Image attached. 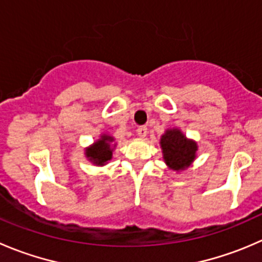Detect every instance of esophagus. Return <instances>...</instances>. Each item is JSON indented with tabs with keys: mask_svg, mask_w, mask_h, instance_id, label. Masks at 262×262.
I'll list each match as a JSON object with an SVG mask.
<instances>
[{
	"mask_svg": "<svg viewBox=\"0 0 262 262\" xmlns=\"http://www.w3.org/2000/svg\"><path fill=\"white\" fill-rule=\"evenodd\" d=\"M147 133H148V132H147V126L146 125H141V126H138V128H137V134H138L139 137H142V138H143V137H146Z\"/></svg>",
	"mask_w": 262,
	"mask_h": 262,
	"instance_id": "obj_1",
	"label": "esophagus"
}]
</instances>
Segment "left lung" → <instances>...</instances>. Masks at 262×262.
Listing matches in <instances>:
<instances>
[{
  "label": "left lung",
  "instance_id": "8db88e82",
  "mask_svg": "<svg viewBox=\"0 0 262 262\" xmlns=\"http://www.w3.org/2000/svg\"><path fill=\"white\" fill-rule=\"evenodd\" d=\"M161 148L166 165L172 170H183L194 160L197 144L178 129H170L161 137Z\"/></svg>",
  "mask_w": 262,
  "mask_h": 262
}]
</instances>
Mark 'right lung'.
<instances>
[{
    "label": "right lung",
    "mask_w": 262,
    "mask_h": 262,
    "mask_svg": "<svg viewBox=\"0 0 262 262\" xmlns=\"http://www.w3.org/2000/svg\"><path fill=\"white\" fill-rule=\"evenodd\" d=\"M113 141V137L102 136L100 141L96 142L92 147L87 149L85 155L93 164L105 165L108 160H111V156H113V148H111Z\"/></svg>",
    "instance_id": "right-lung-1"
}]
</instances>
